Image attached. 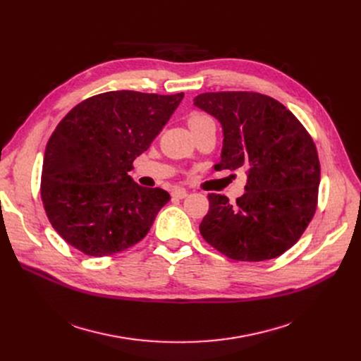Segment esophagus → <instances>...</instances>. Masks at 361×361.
<instances>
[{
    "label": "esophagus",
    "mask_w": 361,
    "mask_h": 361,
    "mask_svg": "<svg viewBox=\"0 0 361 361\" xmlns=\"http://www.w3.org/2000/svg\"><path fill=\"white\" fill-rule=\"evenodd\" d=\"M173 197H176V199H184V197H187V195H188V192L185 190V188H181V187H178V188H174L173 190Z\"/></svg>",
    "instance_id": "1"
}]
</instances>
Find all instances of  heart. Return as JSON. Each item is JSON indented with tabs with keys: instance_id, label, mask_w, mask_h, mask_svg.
Wrapping results in <instances>:
<instances>
[{
	"instance_id": "obj_1",
	"label": "heart",
	"mask_w": 361,
	"mask_h": 361,
	"mask_svg": "<svg viewBox=\"0 0 361 361\" xmlns=\"http://www.w3.org/2000/svg\"><path fill=\"white\" fill-rule=\"evenodd\" d=\"M211 118L203 116V114H195V116L190 117V120H188V126L192 124H197V123H203V121H209Z\"/></svg>"
}]
</instances>
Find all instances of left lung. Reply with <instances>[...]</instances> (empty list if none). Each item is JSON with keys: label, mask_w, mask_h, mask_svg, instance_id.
I'll list each match as a JSON object with an SVG mask.
<instances>
[{"label": "left lung", "mask_w": 361, "mask_h": 361, "mask_svg": "<svg viewBox=\"0 0 361 361\" xmlns=\"http://www.w3.org/2000/svg\"><path fill=\"white\" fill-rule=\"evenodd\" d=\"M195 105L224 133L216 171L243 168L245 193L230 203L211 193L199 230L234 260L275 259L298 241L317 206L320 165L313 139L276 99L256 92H207Z\"/></svg>", "instance_id": "left-lung-1"}]
</instances>
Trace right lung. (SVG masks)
Instances as JSON below:
<instances>
[{
  "label": "right lung",
  "mask_w": 361,
  "mask_h": 361,
  "mask_svg": "<svg viewBox=\"0 0 361 361\" xmlns=\"http://www.w3.org/2000/svg\"><path fill=\"white\" fill-rule=\"evenodd\" d=\"M184 93L114 90L75 105L48 140L41 197L54 230L74 249L102 257L146 237L171 199L133 181V162L149 149Z\"/></svg>",
  "instance_id": "obj_1"
}]
</instances>
